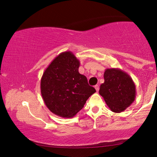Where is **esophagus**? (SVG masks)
<instances>
[{"instance_id": "esophagus-1", "label": "esophagus", "mask_w": 157, "mask_h": 157, "mask_svg": "<svg viewBox=\"0 0 157 157\" xmlns=\"http://www.w3.org/2000/svg\"><path fill=\"white\" fill-rule=\"evenodd\" d=\"M95 89H96V91L98 92V90H99V86H98V85H96V86H95Z\"/></svg>"}]
</instances>
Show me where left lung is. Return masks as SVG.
Masks as SVG:
<instances>
[{
	"instance_id": "obj_1",
	"label": "left lung",
	"mask_w": 157,
	"mask_h": 157,
	"mask_svg": "<svg viewBox=\"0 0 157 157\" xmlns=\"http://www.w3.org/2000/svg\"><path fill=\"white\" fill-rule=\"evenodd\" d=\"M99 94L114 113H121L131 106L136 98V86L128 74L119 68H107Z\"/></svg>"
}]
</instances>
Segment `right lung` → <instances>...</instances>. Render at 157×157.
Returning <instances> with one entry per match:
<instances>
[{
  "label": "right lung",
  "instance_id": "add662e5",
  "mask_svg": "<svg viewBox=\"0 0 157 157\" xmlns=\"http://www.w3.org/2000/svg\"><path fill=\"white\" fill-rule=\"evenodd\" d=\"M80 61L71 51L60 53L40 79V93L49 110L63 118L74 117L96 92L78 72Z\"/></svg>",
  "mask_w": 157,
  "mask_h": 157
}]
</instances>
